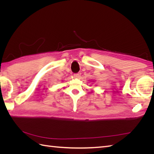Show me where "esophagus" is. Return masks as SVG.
Here are the masks:
<instances>
[{
	"mask_svg": "<svg viewBox=\"0 0 154 154\" xmlns=\"http://www.w3.org/2000/svg\"><path fill=\"white\" fill-rule=\"evenodd\" d=\"M80 75H81V73H76V74H74V77H75L76 78H79L80 77Z\"/></svg>",
	"mask_w": 154,
	"mask_h": 154,
	"instance_id": "obj_1",
	"label": "esophagus"
}]
</instances>
